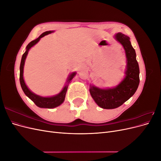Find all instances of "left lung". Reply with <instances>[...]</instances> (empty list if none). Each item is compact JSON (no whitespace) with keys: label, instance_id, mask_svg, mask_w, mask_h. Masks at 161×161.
<instances>
[{"label":"left lung","instance_id":"left-lung-1","mask_svg":"<svg viewBox=\"0 0 161 161\" xmlns=\"http://www.w3.org/2000/svg\"><path fill=\"white\" fill-rule=\"evenodd\" d=\"M115 39L124 46L127 58V70L124 79L115 88L102 89L91 86V97L103 109H115L121 106L135 93L140 82L138 63L130 37L118 33L115 35Z\"/></svg>","mask_w":161,"mask_h":161}]
</instances>
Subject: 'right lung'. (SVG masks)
<instances>
[{
    "label": "right lung",
    "mask_w": 161,
    "mask_h": 161,
    "mask_svg": "<svg viewBox=\"0 0 161 161\" xmlns=\"http://www.w3.org/2000/svg\"><path fill=\"white\" fill-rule=\"evenodd\" d=\"M52 32H53V31H46L44 33H43L40 37L36 39V40L31 41L27 46V47H26L27 50H26L25 52L24 53L22 56L21 62V64H20V75H19V80H20V84H21V88L24 92V93H25L31 101H33L34 102V103H35L37 106L40 107V108H49V109L54 108H56V107L59 106L60 104H62L63 103V102H64L66 91H67V89H68V85H66L64 87V89H62V91L60 92V93L56 96L50 97H40V96L34 94L33 92H32L30 89L27 88V86H26V85L25 83V81H24L23 74L24 64H25V60L26 56L28 53V51L30 50V49L32 46L36 44V43L39 41H40V40L42 37L47 35V34L51 33ZM75 75H76V72L72 73L70 77L69 78V79H68V83H69V82L73 79V77L75 76Z\"/></svg>",
    "instance_id": "1"
}]
</instances>
